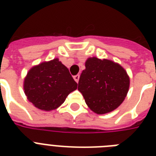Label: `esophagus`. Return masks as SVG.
Segmentation results:
<instances>
[{"mask_svg":"<svg viewBox=\"0 0 156 156\" xmlns=\"http://www.w3.org/2000/svg\"><path fill=\"white\" fill-rule=\"evenodd\" d=\"M79 74H77V75H74L73 76V79L75 80V82H77V83H78V80H79Z\"/></svg>","mask_w":156,"mask_h":156,"instance_id":"esophagus-1","label":"esophagus"}]
</instances>
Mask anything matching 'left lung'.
<instances>
[{
    "mask_svg": "<svg viewBox=\"0 0 156 156\" xmlns=\"http://www.w3.org/2000/svg\"><path fill=\"white\" fill-rule=\"evenodd\" d=\"M78 90L86 104L97 114L116 109L123 102L129 87V78L119 64L107 59L90 57L85 63Z\"/></svg>",
    "mask_w": 156,
    "mask_h": 156,
    "instance_id": "8db88e82",
    "label": "left lung"
}]
</instances>
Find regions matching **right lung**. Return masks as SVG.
<instances>
[{"label": "right lung", "mask_w": 156, "mask_h": 156, "mask_svg": "<svg viewBox=\"0 0 156 156\" xmlns=\"http://www.w3.org/2000/svg\"><path fill=\"white\" fill-rule=\"evenodd\" d=\"M77 87L68 68L57 58L32 67L23 84L28 100L37 108L44 111L61 106Z\"/></svg>", "instance_id": "1"}]
</instances>
